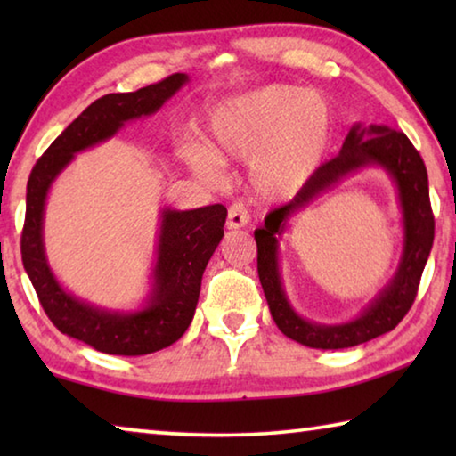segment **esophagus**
<instances>
[{
    "label": "esophagus",
    "instance_id": "obj_1",
    "mask_svg": "<svg viewBox=\"0 0 456 456\" xmlns=\"http://www.w3.org/2000/svg\"><path fill=\"white\" fill-rule=\"evenodd\" d=\"M245 225H249V213H247L243 203H233L227 213V229H239Z\"/></svg>",
    "mask_w": 456,
    "mask_h": 456
}]
</instances>
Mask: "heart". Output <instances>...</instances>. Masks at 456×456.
I'll use <instances>...</instances> for the list:
<instances>
[{"instance_id":"heart-1","label":"heart","mask_w":456,"mask_h":456,"mask_svg":"<svg viewBox=\"0 0 456 456\" xmlns=\"http://www.w3.org/2000/svg\"><path fill=\"white\" fill-rule=\"evenodd\" d=\"M213 149L223 160H249L253 187L267 199L291 197L318 173L331 142V112L320 92L267 84L229 96L207 118ZM203 144L191 165L205 176L219 160Z\"/></svg>"}]
</instances>
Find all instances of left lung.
Wrapping results in <instances>:
<instances>
[{
	"label": "left lung",
	"mask_w": 456,
	"mask_h": 456,
	"mask_svg": "<svg viewBox=\"0 0 456 456\" xmlns=\"http://www.w3.org/2000/svg\"><path fill=\"white\" fill-rule=\"evenodd\" d=\"M366 167H380L395 184L403 213V253L389 283L356 319L342 324H320L304 319L290 305L279 267V243L290 219L315 198ZM257 272L275 326L297 344L315 350H342L364 344L395 330L419 291L420 275L435 239V217L428 199V175L419 151L406 134L384 125L356 122L338 157L323 163L310 183L288 205L272 211L256 229Z\"/></svg>",
	"instance_id": "left-lung-1"
}]
</instances>
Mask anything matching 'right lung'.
Wrapping results in <instances>:
<instances>
[{"instance_id":"1","label":"right lung","mask_w":456,"mask_h":456,"mask_svg":"<svg viewBox=\"0 0 456 456\" xmlns=\"http://www.w3.org/2000/svg\"><path fill=\"white\" fill-rule=\"evenodd\" d=\"M184 84H189L187 74H173L136 92L94 100L50 144L29 175L21 233L26 273L53 326L98 352L144 356L175 344L187 331L197 310L205 267L223 239L227 209L223 205L187 211L160 209L149 293L134 310H110L74 296L52 272L44 243L45 200L76 154L110 141L126 122L157 114Z\"/></svg>"}]
</instances>
